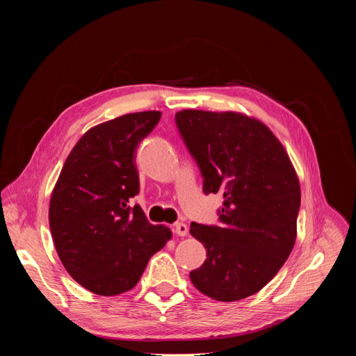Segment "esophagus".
Returning a JSON list of instances; mask_svg holds the SVG:
<instances>
[{
  "label": "esophagus",
  "mask_w": 356,
  "mask_h": 356,
  "mask_svg": "<svg viewBox=\"0 0 356 356\" xmlns=\"http://www.w3.org/2000/svg\"><path fill=\"white\" fill-rule=\"evenodd\" d=\"M174 233H175L177 236H187V234H188L187 224H184V222H177V224L174 225Z\"/></svg>",
  "instance_id": "1"
}]
</instances>
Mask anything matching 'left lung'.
I'll return each instance as SVG.
<instances>
[{
	"mask_svg": "<svg viewBox=\"0 0 356 356\" xmlns=\"http://www.w3.org/2000/svg\"><path fill=\"white\" fill-rule=\"evenodd\" d=\"M178 132L196 160L203 193H221L220 225L191 222L207 260L190 272L202 294L238 301L272 281L293 251L300 184L279 139L239 113L184 110Z\"/></svg>",
	"mask_w": 356,
	"mask_h": 356,
	"instance_id": "left-lung-1",
	"label": "left lung"
}]
</instances>
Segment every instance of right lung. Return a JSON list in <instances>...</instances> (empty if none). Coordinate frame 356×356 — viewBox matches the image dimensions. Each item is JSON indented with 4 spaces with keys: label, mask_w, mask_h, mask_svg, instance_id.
<instances>
[{
    "label": "right lung",
    "mask_w": 356,
    "mask_h": 356,
    "mask_svg": "<svg viewBox=\"0 0 356 356\" xmlns=\"http://www.w3.org/2000/svg\"><path fill=\"white\" fill-rule=\"evenodd\" d=\"M160 111L124 114L92 127L75 144L51 193L49 224L63 267L86 289L117 296L132 289L147 263L172 238L132 197L135 154Z\"/></svg>",
    "instance_id": "obj_1"
}]
</instances>
